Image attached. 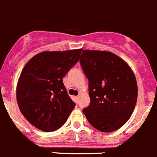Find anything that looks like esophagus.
Here are the masks:
<instances>
[{
    "mask_svg": "<svg viewBox=\"0 0 157 157\" xmlns=\"http://www.w3.org/2000/svg\"><path fill=\"white\" fill-rule=\"evenodd\" d=\"M79 98H80V94H78V96L76 97V99H77V100H78V99H79Z\"/></svg>",
    "mask_w": 157,
    "mask_h": 157,
    "instance_id": "34e87169",
    "label": "esophagus"
}]
</instances>
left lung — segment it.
Returning <instances> with one entry per match:
<instances>
[{
	"instance_id": "8db88e82",
	"label": "left lung",
	"mask_w": 157,
	"mask_h": 157,
	"mask_svg": "<svg viewBox=\"0 0 157 157\" xmlns=\"http://www.w3.org/2000/svg\"><path fill=\"white\" fill-rule=\"evenodd\" d=\"M79 61L88 79L90 99L82 112L100 132L117 130L126 123L137 103L138 85L133 71L109 51L84 50Z\"/></svg>"
}]
</instances>
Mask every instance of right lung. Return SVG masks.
I'll return each instance as SVG.
<instances>
[{"label":"right lung","instance_id":"add662e5","mask_svg":"<svg viewBox=\"0 0 157 157\" xmlns=\"http://www.w3.org/2000/svg\"><path fill=\"white\" fill-rule=\"evenodd\" d=\"M82 49L44 51L25 64L17 87L20 112L33 126L54 132L65 124L75 103L63 78L77 63Z\"/></svg>","mask_w":157,"mask_h":157}]
</instances>
